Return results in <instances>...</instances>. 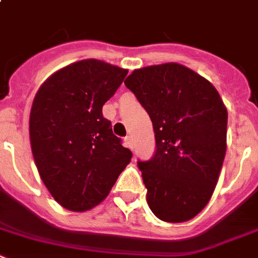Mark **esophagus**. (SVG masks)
I'll return each instance as SVG.
<instances>
[{"label":"esophagus","mask_w":258,"mask_h":258,"mask_svg":"<svg viewBox=\"0 0 258 258\" xmlns=\"http://www.w3.org/2000/svg\"><path fill=\"white\" fill-rule=\"evenodd\" d=\"M125 145H126L129 149H133V140H132L131 136H127V137L125 138Z\"/></svg>","instance_id":"obj_1"}]
</instances>
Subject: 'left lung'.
<instances>
[{
    "label": "left lung",
    "instance_id": "8db88e82",
    "mask_svg": "<svg viewBox=\"0 0 258 258\" xmlns=\"http://www.w3.org/2000/svg\"><path fill=\"white\" fill-rule=\"evenodd\" d=\"M124 83L154 129V157L138 162L149 207L167 223L191 220L218 183L227 150V108L207 79L179 63L134 70Z\"/></svg>",
    "mask_w": 258,
    "mask_h": 258
}]
</instances>
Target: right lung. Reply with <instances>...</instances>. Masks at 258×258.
Returning a JSON list of instances; mask_svg holds the SVG:
<instances>
[{"label": "right lung", "instance_id": "right-lung-1", "mask_svg": "<svg viewBox=\"0 0 258 258\" xmlns=\"http://www.w3.org/2000/svg\"><path fill=\"white\" fill-rule=\"evenodd\" d=\"M127 70L84 59L54 72L30 110V145L40 179L61 207L84 212L108 197L131 162L103 117Z\"/></svg>", "mask_w": 258, "mask_h": 258}]
</instances>
